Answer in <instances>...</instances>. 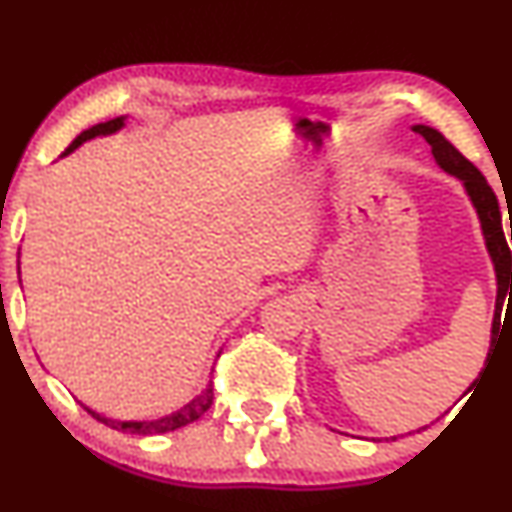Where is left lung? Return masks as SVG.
I'll return each mask as SVG.
<instances>
[{"label":"left lung","mask_w":512,"mask_h":512,"mask_svg":"<svg viewBox=\"0 0 512 512\" xmlns=\"http://www.w3.org/2000/svg\"><path fill=\"white\" fill-rule=\"evenodd\" d=\"M416 134L426 139L431 144L433 158L440 168L445 170L448 175H455L457 180L462 182L464 192H467L469 202H472L474 211H477V219L481 223V236H484L486 243V252H489L491 262H493V272H496V313H493V325H491V346L496 344V334L498 327H501V310H503V301L505 298H512V255L508 243H505V233H503V221H501V207H498V199L493 195V190L486 182L484 175L479 173L472 163L464 158L460 151L452 146L438 129L426 127V125H414L411 127ZM510 240H512V221H510ZM511 293L508 294L507 291ZM491 356V349H489ZM486 356V361H489ZM481 375V373H479ZM477 383V380H474ZM472 383V385H474ZM472 390V387H469ZM467 390V392H469Z\"/></svg>","instance_id":"obj_1"}]
</instances>
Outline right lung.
<instances>
[{
  "label": "right lung",
  "instance_id": "1",
  "mask_svg": "<svg viewBox=\"0 0 512 512\" xmlns=\"http://www.w3.org/2000/svg\"><path fill=\"white\" fill-rule=\"evenodd\" d=\"M125 120H127V115H122V117H115V120L101 122V125H93V127L84 129V132H81L79 137H76L74 142L69 144L67 149H64V154H62L60 158H64V156L72 154V151L79 149L81 144L88 142V139H93V137H108V134L120 132V129L125 127ZM211 402H214V387H211V380H209V385L204 387V390L199 392V395H197L195 399H192V402H187L185 407L178 409V411H173V414L161 416V419H146V421H117V419H108V416L98 414V411L88 409L86 404H84V409L88 411V414L93 416V419H98V421H101V424H105V426L115 428V431L137 433V436H158V433L178 431V428L187 426V424H192V421H197L199 416H202L204 411H207V409L211 407Z\"/></svg>",
  "mask_w": 512,
  "mask_h": 512
}]
</instances>
